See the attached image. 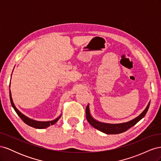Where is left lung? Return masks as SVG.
Wrapping results in <instances>:
<instances>
[{
	"label": "left lung",
	"mask_w": 161,
	"mask_h": 161,
	"mask_svg": "<svg viewBox=\"0 0 161 161\" xmlns=\"http://www.w3.org/2000/svg\"><path fill=\"white\" fill-rule=\"evenodd\" d=\"M149 106H150V102L148 104L147 108H146L142 113L139 116H138L137 118L134 119L133 120L128 121V122L124 123L121 124H107L101 123V122H99V121H96L91 116L89 105H87L86 108V118L87 121H89V123L92 126V127H94L95 128L100 130L101 131H102V132L105 133L107 134H118L122 133L125 131H127L130 128H131L132 126H134V125L137 124L141 119H142L145 116V115L147 114L148 109L149 108Z\"/></svg>",
	"instance_id": "1"
}]
</instances>
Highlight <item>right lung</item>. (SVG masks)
<instances>
[{
	"label": "right lung",
	"instance_id": "right-lung-1",
	"mask_svg": "<svg viewBox=\"0 0 161 161\" xmlns=\"http://www.w3.org/2000/svg\"><path fill=\"white\" fill-rule=\"evenodd\" d=\"M9 96H10V101H11V105L13 108V109H14V111H16V113L17 114V115L20 117V118L24 121V123H25L27 125L31 126V127L33 128H35L37 129H43V128H47L48 126H50L51 125L54 124L57 122V121L59 119V118H60V117H58L57 119H56L55 120H53V121H37L35 120H33L27 117H26L25 115H24L23 114H22L20 111H19L17 108L16 107L14 106V103H13V101L12 99V97H11V91L9 90Z\"/></svg>",
	"mask_w": 161,
	"mask_h": 161
}]
</instances>
